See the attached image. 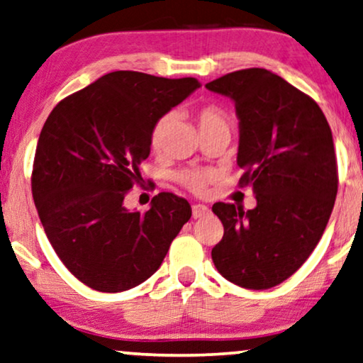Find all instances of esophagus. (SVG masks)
Instances as JSON below:
<instances>
[{
  "mask_svg": "<svg viewBox=\"0 0 363 363\" xmlns=\"http://www.w3.org/2000/svg\"><path fill=\"white\" fill-rule=\"evenodd\" d=\"M191 213H193V218H203V216L210 213V208L206 205L196 203L191 206Z\"/></svg>",
  "mask_w": 363,
  "mask_h": 363,
  "instance_id": "1",
  "label": "esophagus"
}]
</instances>
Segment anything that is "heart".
I'll return each instance as SVG.
<instances>
[{"label":"heart","instance_id":"heart-1","mask_svg":"<svg viewBox=\"0 0 363 363\" xmlns=\"http://www.w3.org/2000/svg\"><path fill=\"white\" fill-rule=\"evenodd\" d=\"M195 121L196 125H199L200 133H203V131H208V130H216V128L228 130L227 116H225V113L215 105H206V106L199 108L195 113ZM170 123H172V115H164L157 121V123H155L152 135H150V145H152L153 150L162 148L164 133H167ZM210 180L211 177L208 173L200 172V170H190L180 175L182 185L188 188L190 191L196 193V195H203Z\"/></svg>","mask_w":363,"mask_h":363}]
</instances>
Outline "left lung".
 I'll use <instances>...</instances> for the list:
<instances>
[{
    "label": "left lung",
    "mask_w": 363,
    "mask_h": 363,
    "mask_svg": "<svg viewBox=\"0 0 363 363\" xmlns=\"http://www.w3.org/2000/svg\"><path fill=\"white\" fill-rule=\"evenodd\" d=\"M206 88L235 103L240 185L257 199L247 211L213 205L225 232L211 258L232 284L272 289L303 265L325 232L338 188L332 130L312 98L268 69H240Z\"/></svg>",
    "instance_id": "left-lung-1"
}]
</instances>
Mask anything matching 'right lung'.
<instances>
[{
    "label": "right lung",
    "mask_w": 363,
    "mask_h": 363,
    "mask_svg": "<svg viewBox=\"0 0 363 363\" xmlns=\"http://www.w3.org/2000/svg\"><path fill=\"white\" fill-rule=\"evenodd\" d=\"M200 88L195 78L113 72L50 113L38 140L31 191L56 255L89 289L116 294L162 265L191 216L173 193L153 196L147 213L125 196L150 155L157 121Z\"/></svg>",
    "instance_id": "obj_1"
}]
</instances>
